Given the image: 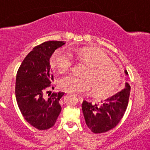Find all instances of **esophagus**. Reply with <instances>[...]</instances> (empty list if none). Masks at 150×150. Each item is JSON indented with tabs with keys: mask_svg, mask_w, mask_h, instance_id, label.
Returning <instances> with one entry per match:
<instances>
[{
	"mask_svg": "<svg viewBox=\"0 0 150 150\" xmlns=\"http://www.w3.org/2000/svg\"><path fill=\"white\" fill-rule=\"evenodd\" d=\"M77 98H78V99H79V101H80V102H82V101H83V97H81V96L78 95V96H77Z\"/></svg>",
	"mask_w": 150,
	"mask_h": 150,
	"instance_id": "34e87169",
	"label": "esophagus"
}]
</instances>
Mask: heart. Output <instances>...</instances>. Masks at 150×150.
<instances>
[{"mask_svg": "<svg viewBox=\"0 0 150 150\" xmlns=\"http://www.w3.org/2000/svg\"><path fill=\"white\" fill-rule=\"evenodd\" d=\"M77 58L87 65L82 77L69 75L60 80V88L72 93H87L92 89L97 96H108L114 92L120 80L119 70L104 53L91 48H82L76 51ZM51 64L60 73L71 68L73 59L64 49L53 53Z\"/></svg>", "mask_w": 150, "mask_h": 150, "instance_id": "obj_1", "label": "heart"}]
</instances>
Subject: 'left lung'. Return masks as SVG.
Masks as SVG:
<instances>
[{
    "label": "left lung",
    "mask_w": 150,
    "mask_h": 150,
    "mask_svg": "<svg viewBox=\"0 0 150 150\" xmlns=\"http://www.w3.org/2000/svg\"><path fill=\"white\" fill-rule=\"evenodd\" d=\"M128 75V72L125 70ZM130 86L125 82V88L108 98L100 104L83 101L82 112L86 124L94 133L107 132L116 126L125 112L130 97Z\"/></svg>",
    "instance_id": "left-lung-1"
}]
</instances>
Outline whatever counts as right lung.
Instances as JSON below:
<instances>
[{"instance_id":"add662e5","label":"right lung","mask_w":150,"mask_h":150,"mask_svg":"<svg viewBox=\"0 0 150 150\" xmlns=\"http://www.w3.org/2000/svg\"><path fill=\"white\" fill-rule=\"evenodd\" d=\"M65 44L49 41L35 46L17 73L15 96L18 107L25 119L38 130L53 127L61 111L59 101L64 92H53L48 98L44 93L53 80L50 58L55 50Z\"/></svg>"}]
</instances>
